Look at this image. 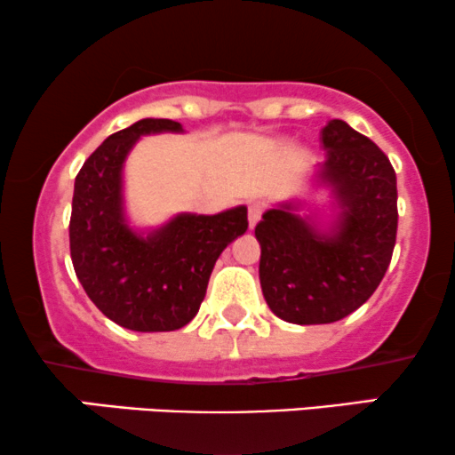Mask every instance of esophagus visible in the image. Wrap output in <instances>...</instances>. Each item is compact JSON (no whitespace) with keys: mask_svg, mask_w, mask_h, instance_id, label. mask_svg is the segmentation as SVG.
<instances>
[{"mask_svg":"<svg viewBox=\"0 0 455 455\" xmlns=\"http://www.w3.org/2000/svg\"><path fill=\"white\" fill-rule=\"evenodd\" d=\"M261 215H263V206L259 202H253V204L249 206V228H255L257 223H259Z\"/></svg>","mask_w":455,"mask_h":455,"instance_id":"esophagus-1","label":"esophagus"}]
</instances>
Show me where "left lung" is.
Segmentation results:
<instances>
[{
    "label": "left lung",
    "instance_id": "1",
    "mask_svg": "<svg viewBox=\"0 0 455 455\" xmlns=\"http://www.w3.org/2000/svg\"><path fill=\"white\" fill-rule=\"evenodd\" d=\"M327 160L318 177L333 188L338 223L318 232L301 202L263 212L259 280L270 310L295 324H327L358 310L388 270L396 243V175L371 139L344 120L323 128Z\"/></svg>",
    "mask_w": 455,
    "mask_h": 455
}]
</instances>
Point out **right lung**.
Instances as JSON below:
<instances>
[{
    "mask_svg": "<svg viewBox=\"0 0 455 455\" xmlns=\"http://www.w3.org/2000/svg\"><path fill=\"white\" fill-rule=\"evenodd\" d=\"M183 132L172 120L145 117L105 139L76 177L69 221L73 270L109 321L131 331H175L198 314L223 249L249 228L246 206L219 215L181 212L149 234L124 215L122 171L143 134Z\"/></svg>",
    "mask_w": 455,
    "mask_h": 455,
    "instance_id": "add662e5",
    "label": "right lung"
}]
</instances>
